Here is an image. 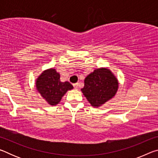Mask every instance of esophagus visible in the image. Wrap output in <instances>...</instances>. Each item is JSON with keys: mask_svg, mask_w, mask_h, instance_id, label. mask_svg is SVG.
<instances>
[{"mask_svg": "<svg viewBox=\"0 0 158 158\" xmlns=\"http://www.w3.org/2000/svg\"><path fill=\"white\" fill-rule=\"evenodd\" d=\"M73 86H74V88L75 89H77L79 88V84L78 83H76V84H73Z\"/></svg>", "mask_w": 158, "mask_h": 158, "instance_id": "1", "label": "esophagus"}]
</instances>
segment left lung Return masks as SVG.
Wrapping results in <instances>:
<instances>
[{
	"instance_id": "8db88e82",
	"label": "left lung",
	"mask_w": 158,
	"mask_h": 158,
	"mask_svg": "<svg viewBox=\"0 0 158 158\" xmlns=\"http://www.w3.org/2000/svg\"><path fill=\"white\" fill-rule=\"evenodd\" d=\"M118 83L111 72L106 68L95 69L84 80L83 94L93 106L98 107L116 94Z\"/></svg>"
}]
</instances>
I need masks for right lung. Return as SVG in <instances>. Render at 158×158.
Wrapping results in <instances>:
<instances>
[{"instance_id": "add662e5", "label": "right lung", "mask_w": 158, "mask_h": 158, "mask_svg": "<svg viewBox=\"0 0 158 158\" xmlns=\"http://www.w3.org/2000/svg\"><path fill=\"white\" fill-rule=\"evenodd\" d=\"M36 88L42 97L50 105H56L69 90L73 89L68 81L61 82L60 74L55 69L45 70L36 81Z\"/></svg>"}]
</instances>
